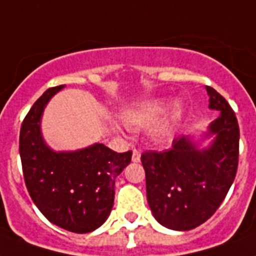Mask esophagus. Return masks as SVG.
<instances>
[{
  "label": "esophagus",
  "instance_id": "obj_1",
  "mask_svg": "<svg viewBox=\"0 0 256 256\" xmlns=\"http://www.w3.org/2000/svg\"><path fill=\"white\" fill-rule=\"evenodd\" d=\"M140 156H142L140 150H134V152H132V162H134V163H138V162H140Z\"/></svg>",
  "mask_w": 256,
  "mask_h": 256
}]
</instances>
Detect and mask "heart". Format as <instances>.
<instances>
[{
    "mask_svg": "<svg viewBox=\"0 0 256 256\" xmlns=\"http://www.w3.org/2000/svg\"><path fill=\"white\" fill-rule=\"evenodd\" d=\"M167 98H163V97L150 98V100L142 101V102H138L132 108H128V110H124L122 114V120L128 128L142 130V128H146V126H150L154 122H156L167 110ZM180 114H182V104L179 101H176L171 112L166 114L162 120H159L155 126H152V130L150 132V138L154 140H163L164 138H167L172 130L174 122L179 118ZM112 126L114 130H120V126L116 122H112Z\"/></svg>",
    "mask_w": 256,
    "mask_h": 256,
    "instance_id": "b5f03b06",
    "label": "heart"
}]
</instances>
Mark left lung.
<instances>
[{
  "instance_id": "obj_1",
  "label": "left lung",
  "mask_w": 256,
  "mask_h": 256,
  "mask_svg": "<svg viewBox=\"0 0 256 256\" xmlns=\"http://www.w3.org/2000/svg\"><path fill=\"white\" fill-rule=\"evenodd\" d=\"M208 108L219 110L200 140L179 136L170 150L142 155L146 199L160 224L188 231L212 216L224 200L238 170L239 126L223 96L206 86ZM211 138L207 147L200 142Z\"/></svg>"
}]
</instances>
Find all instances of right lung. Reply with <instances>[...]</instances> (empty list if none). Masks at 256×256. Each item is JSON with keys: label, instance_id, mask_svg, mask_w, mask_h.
Instances as JSON below:
<instances>
[{"label": "right lung", "instance_id": "1", "mask_svg": "<svg viewBox=\"0 0 256 256\" xmlns=\"http://www.w3.org/2000/svg\"><path fill=\"white\" fill-rule=\"evenodd\" d=\"M65 85L49 88L24 118L20 156L24 179L37 208L53 224L76 234L98 228L114 200V179L132 152L118 154L100 142L77 150H54L41 132L45 106Z\"/></svg>", "mask_w": 256, "mask_h": 256}]
</instances>
